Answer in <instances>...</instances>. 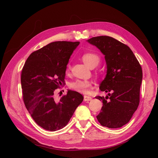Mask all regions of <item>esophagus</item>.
I'll list each match as a JSON object with an SVG mask.
<instances>
[{
  "instance_id": "34e87169",
  "label": "esophagus",
  "mask_w": 158,
  "mask_h": 158,
  "mask_svg": "<svg viewBox=\"0 0 158 158\" xmlns=\"http://www.w3.org/2000/svg\"><path fill=\"white\" fill-rule=\"evenodd\" d=\"M84 101L85 102H88V101H90V100H92V97L88 96V95H84Z\"/></svg>"
}]
</instances>
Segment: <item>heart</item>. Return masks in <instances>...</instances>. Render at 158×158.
Segmentation results:
<instances>
[{"label": "heart", "instance_id": "b5f03b06", "mask_svg": "<svg viewBox=\"0 0 158 158\" xmlns=\"http://www.w3.org/2000/svg\"><path fill=\"white\" fill-rule=\"evenodd\" d=\"M82 60L91 68L96 66L99 63V57L92 52H85L82 55ZM70 65L68 64L66 72L70 70ZM70 88L76 92L82 94H88L92 88V82L86 80H77L70 84Z\"/></svg>", "mask_w": 158, "mask_h": 158}]
</instances>
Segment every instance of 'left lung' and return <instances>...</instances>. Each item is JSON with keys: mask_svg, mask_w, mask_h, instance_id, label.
<instances>
[{"mask_svg": "<svg viewBox=\"0 0 158 158\" xmlns=\"http://www.w3.org/2000/svg\"><path fill=\"white\" fill-rule=\"evenodd\" d=\"M88 41L105 55L107 67L99 88L107 95L95 97L103 102L97 119L103 127H122L130 121L139 106L142 67L132 50L113 37L98 36Z\"/></svg>", "mask_w": 158, "mask_h": 158, "instance_id": "left-lung-1", "label": "left lung"}]
</instances>
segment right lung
Segmentation results:
<instances>
[{
  "label": "right lung",
  "mask_w": 158,
  "mask_h": 158,
  "mask_svg": "<svg viewBox=\"0 0 158 158\" xmlns=\"http://www.w3.org/2000/svg\"><path fill=\"white\" fill-rule=\"evenodd\" d=\"M79 41H55L33 51L21 73L22 98L25 106L38 125L56 131L69 122L82 102V94L69 90L60 99L55 92L64 85L70 56Z\"/></svg>",
  "instance_id": "right-lung-1"
}]
</instances>
